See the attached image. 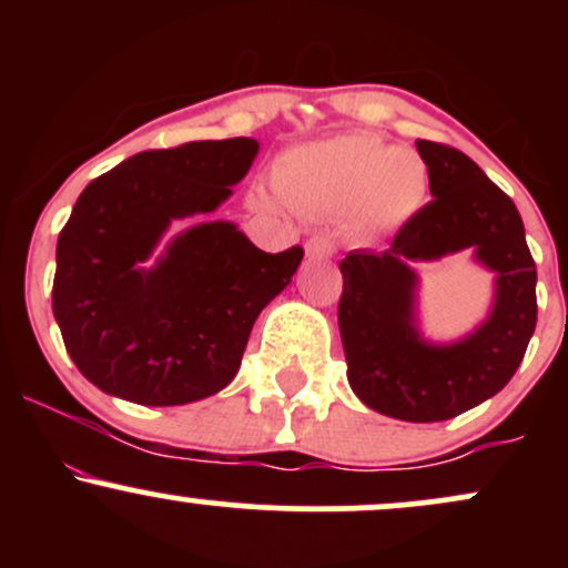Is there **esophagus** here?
Returning a JSON list of instances; mask_svg holds the SVG:
<instances>
[{
	"label": "esophagus",
	"mask_w": 568,
	"mask_h": 568,
	"mask_svg": "<svg viewBox=\"0 0 568 568\" xmlns=\"http://www.w3.org/2000/svg\"><path fill=\"white\" fill-rule=\"evenodd\" d=\"M306 256L310 258H331L336 253V243L331 234H312L304 245Z\"/></svg>",
	"instance_id": "esophagus-1"
}]
</instances>
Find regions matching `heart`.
<instances>
[{"label": "heart", "instance_id": "obj_1", "mask_svg": "<svg viewBox=\"0 0 568 568\" xmlns=\"http://www.w3.org/2000/svg\"><path fill=\"white\" fill-rule=\"evenodd\" d=\"M277 197L312 216H347L357 234L400 230L425 207L429 173L410 149L379 135L342 133L285 152L272 171ZM256 205H266L262 192Z\"/></svg>", "mask_w": 568, "mask_h": 568}]
</instances>
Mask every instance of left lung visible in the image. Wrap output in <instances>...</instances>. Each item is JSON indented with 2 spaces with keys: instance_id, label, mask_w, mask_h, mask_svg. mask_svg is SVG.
Returning a JSON list of instances; mask_svg holds the SVG:
<instances>
[{
  "instance_id": "obj_1",
  "label": "left lung",
  "mask_w": 568,
  "mask_h": 568,
  "mask_svg": "<svg viewBox=\"0 0 568 568\" xmlns=\"http://www.w3.org/2000/svg\"><path fill=\"white\" fill-rule=\"evenodd\" d=\"M433 200L406 221L387 251L342 258L338 331L347 379L368 408L403 422H443L497 395L524 361L537 325V266L518 207L459 149L416 141ZM473 246L498 272L489 321L454 345L415 331L409 264Z\"/></svg>"
}]
</instances>
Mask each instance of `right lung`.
Masks as SVG:
<instances>
[{"mask_svg": "<svg viewBox=\"0 0 568 568\" xmlns=\"http://www.w3.org/2000/svg\"><path fill=\"white\" fill-rule=\"evenodd\" d=\"M258 141L149 149L84 186L58 234L53 315L88 382L141 406H184L237 374L258 312L291 283L302 245L264 253L207 221L152 256L171 221L213 213L245 179Z\"/></svg>", "mask_w": 568, "mask_h": 568, "instance_id": "add662e5", "label": "right lung"}]
</instances>
